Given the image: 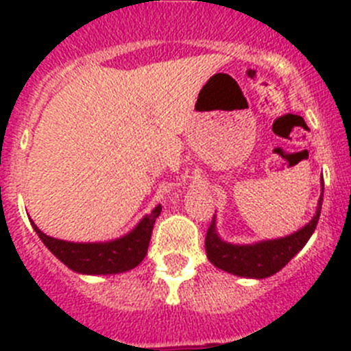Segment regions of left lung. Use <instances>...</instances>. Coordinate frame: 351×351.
<instances>
[{
    "label": "left lung",
    "mask_w": 351,
    "mask_h": 351,
    "mask_svg": "<svg viewBox=\"0 0 351 351\" xmlns=\"http://www.w3.org/2000/svg\"><path fill=\"white\" fill-rule=\"evenodd\" d=\"M322 186H324V179H322ZM322 202H324V188H322V195L318 198L315 216L300 230L293 232L287 237L269 239V241H260V243L253 244H232L223 241L216 230V214H214L206 235L207 258L214 267L230 272L234 276L251 278V280L269 278V276L280 272L306 246V243L315 232L316 223L320 219Z\"/></svg>",
    "instance_id": "left-lung-1"
}]
</instances>
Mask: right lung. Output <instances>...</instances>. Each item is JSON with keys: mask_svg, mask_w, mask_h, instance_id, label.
<instances>
[{"mask_svg": "<svg viewBox=\"0 0 351 351\" xmlns=\"http://www.w3.org/2000/svg\"><path fill=\"white\" fill-rule=\"evenodd\" d=\"M161 213V206H156L149 214L137 223V226L126 235L107 243H70L43 234L38 226L31 225L42 239V243L49 247L56 258L71 269L73 272L88 276L119 274L130 269H135L147 255L149 241L153 234V226Z\"/></svg>", "mask_w": 351, "mask_h": 351, "instance_id": "right-lung-1", "label": "right lung"}]
</instances>
